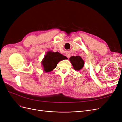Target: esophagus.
Masks as SVG:
<instances>
[{
	"label": "esophagus",
	"mask_w": 122,
	"mask_h": 122,
	"mask_svg": "<svg viewBox=\"0 0 122 122\" xmlns=\"http://www.w3.org/2000/svg\"><path fill=\"white\" fill-rule=\"evenodd\" d=\"M66 56H67V57L68 58H69V57H70V54L69 53H67V54H66Z\"/></svg>",
	"instance_id": "1"
}]
</instances>
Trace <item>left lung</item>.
Listing matches in <instances>:
<instances>
[{
	"instance_id": "8db88e82",
	"label": "left lung",
	"mask_w": 122,
	"mask_h": 122,
	"mask_svg": "<svg viewBox=\"0 0 122 122\" xmlns=\"http://www.w3.org/2000/svg\"><path fill=\"white\" fill-rule=\"evenodd\" d=\"M70 61L72 63L74 69L77 71H79L83 67L84 62L80 56H71L70 58Z\"/></svg>"
}]
</instances>
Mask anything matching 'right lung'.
Returning <instances> with one entry per match:
<instances>
[{
  "label": "right lung",
  "mask_w": 122,
  "mask_h": 122,
  "mask_svg": "<svg viewBox=\"0 0 122 122\" xmlns=\"http://www.w3.org/2000/svg\"><path fill=\"white\" fill-rule=\"evenodd\" d=\"M66 58L67 57L58 52H52L49 51L44 57L42 62L44 71L48 72L52 71L56 68L59 61Z\"/></svg>",
  "instance_id": "1"
}]
</instances>
